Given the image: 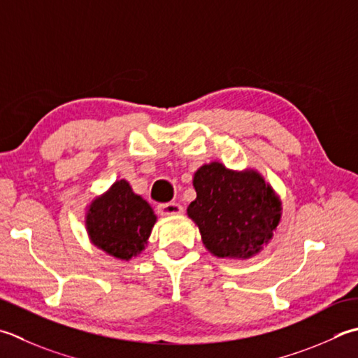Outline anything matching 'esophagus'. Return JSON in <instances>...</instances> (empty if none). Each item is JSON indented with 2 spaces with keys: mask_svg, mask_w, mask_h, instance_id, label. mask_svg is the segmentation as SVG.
<instances>
[{
  "mask_svg": "<svg viewBox=\"0 0 358 358\" xmlns=\"http://www.w3.org/2000/svg\"><path fill=\"white\" fill-rule=\"evenodd\" d=\"M158 213L161 215H177L183 213V206L180 203L175 201H167V203H161L158 205Z\"/></svg>",
  "mask_w": 358,
  "mask_h": 358,
  "instance_id": "esophagus-1",
  "label": "esophagus"
}]
</instances>
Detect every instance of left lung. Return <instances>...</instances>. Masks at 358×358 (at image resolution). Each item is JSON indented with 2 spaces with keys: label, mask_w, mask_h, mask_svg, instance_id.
<instances>
[{
  "label": "left lung",
  "mask_w": 358,
  "mask_h": 358,
  "mask_svg": "<svg viewBox=\"0 0 358 358\" xmlns=\"http://www.w3.org/2000/svg\"><path fill=\"white\" fill-rule=\"evenodd\" d=\"M194 187L197 199L187 215L214 256L247 259L271 239L281 219V201L257 172L205 164L194 175Z\"/></svg>",
  "instance_id": "8db88e82"
}]
</instances>
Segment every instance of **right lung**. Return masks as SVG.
Masks as SVG:
<instances>
[{
    "label": "right lung",
    "instance_id": "right-lung-1",
    "mask_svg": "<svg viewBox=\"0 0 358 358\" xmlns=\"http://www.w3.org/2000/svg\"><path fill=\"white\" fill-rule=\"evenodd\" d=\"M157 217L149 203L131 191L125 180L91 203L87 229L91 241L105 253L129 261L144 250Z\"/></svg>",
    "mask_w": 358,
    "mask_h": 358
}]
</instances>
